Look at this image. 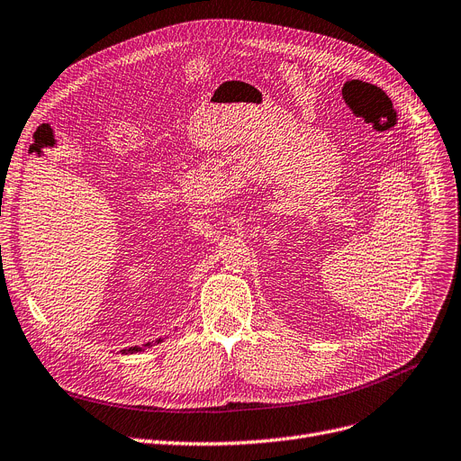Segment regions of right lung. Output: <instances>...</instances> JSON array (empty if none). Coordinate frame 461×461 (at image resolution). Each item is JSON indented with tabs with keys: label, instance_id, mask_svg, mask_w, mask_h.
Segmentation results:
<instances>
[{
	"label": "right lung",
	"instance_id": "add662e5",
	"mask_svg": "<svg viewBox=\"0 0 461 461\" xmlns=\"http://www.w3.org/2000/svg\"><path fill=\"white\" fill-rule=\"evenodd\" d=\"M158 343H164V339L159 337V339H156L154 343H145L141 347H130V348H124V350H120V352H122V354H137V352H143V350H147V348H150L152 345H158Z\"/></svg>",
	"mask_w": 461,
	"mask_h": 461
}]
</instances>
